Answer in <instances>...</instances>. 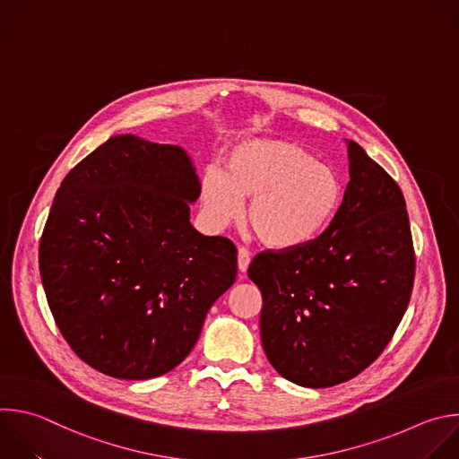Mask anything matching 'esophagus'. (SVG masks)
<instances>
[{
	"label": "esophagus",
	"mask_w": 459,
	"mask_h": 459,
	"mask_svg": "<svg viewBox=\"0 0 459 459\" xmlns=\"http://www.w3.org/2000/svg\"><path fill=\"white\" fill-rule=\"evenodd\" d=\"M248 264H250V252L241 247V248L238 250V268H239V272L245 273L247 268H248Z\"/></svg>",
	"instance_id": "34e87169"
}]
</instances>
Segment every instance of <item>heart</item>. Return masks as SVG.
Instances as JSON below:
<instances>
[{
  "label": "heart",
  "mask_w": 459,
  "mask_h": 459,
  "mask_svg": "<svg viewBox=\"0 0 459 459\" xmlns=\"http://www.w3.org/2000/svg\"><path fill=\"white\" fill-rule=\"evenodd\" d=\"M202 205L216 227H225L250 200L247 221L261 243L286 252L310 245L335 220L344 200L339 173L286 140H248L225 160V175L207 171Z\"/></svg>",
  "instance_id": "1"
}]
</instances>
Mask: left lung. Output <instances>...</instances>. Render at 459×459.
Segmentation results:
<instances>
[{
  "label": "left lung",
  "instance_id": "1",
  "mask_svg": "<svg viewBox=\"0 0 459 459\" xmlns=\"http://www.w3.org/2000/svg\"><path fill=\"white\" fill-rule=\"evenodd\" d=\"M346 143L350 184L332 225L307 247L261 252L248 266L263 295V350L302 387L337 385L375 362L414 282L403 195L357 142Z\"/></svg>",
  "mask_w": 459,
  "mask_h": 459
}]
</instances>
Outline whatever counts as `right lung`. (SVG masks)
<instances>
[{"mask_svg": "<svg viewBox=\"0 0 459 459\" xmlns=\"http://www.w3.org/2000/svg\"><path fill=\"white\" fill-rule=\"evenodd\" d=\"M200 178L184 147L117 134L63 180L39 243L48 307L93 369L147 380L195 348L238 272L221 236L191 225Z\"/></svg>", "mask_w": 459, "mask_h": 459, "instance_id": "1", "label": "right lung"}]
</instances>
